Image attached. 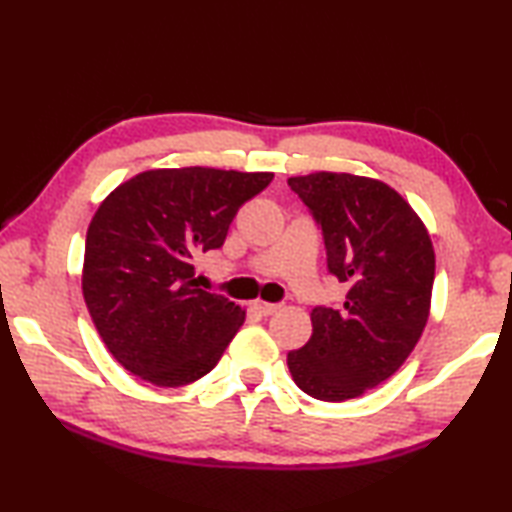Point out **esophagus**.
<instances>
[{
  "label": "esophagus",
  "mask_w": 512,
  "mask_h": 512,
  "mask_svg": "<svg viewBox=\"0 0 512 512\" xmlns=\"http://www.w3.org/2000/svg\"><path fill=\"white\" fill-rule=\"evenodd\" d=\"M253 309H257L262 316H273L280 311V305H273V302H264V300H255Z\"/></svg>",
  "instance_id": "1"
}]
</instances>
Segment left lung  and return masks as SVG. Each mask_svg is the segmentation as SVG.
Returning <instances> with one entry per match:
<instances>
[{"label":"left lung","mask_w":512,"mask_h":512,"mask_svg":"<svg viewBox=\"0 0 512 512\" xmlns=\"http://www.w3.org/2000/svg\"><path fill=\"white\" fill-rule=\"evenodd\" d=\"M289 185L323 228L327 266L350 287L343 307L311 311V339L287 363L300 391L323 402L368 393L418 345L436 275L427 225L377 178L316 171Z\"/></svg>","instance_id":"obj_1"}]
</instances>
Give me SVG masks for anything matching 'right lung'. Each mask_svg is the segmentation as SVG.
Here are the masks:
<instances>
[{
	"label": "right lung",
	"mask_w": 512,
	"mask_h": 512,
	"mask_svg": "<svg viewBox=\"0 0 512 512\" xmlns=\"http://www.w3.org/2000/svg\"><path fill=\"white\" fill-rule=\"evenodd\" d=\"M271 180V171L149 169L103 198L81 287L103 343L135 377L176 388L219 363L246 309L198 289L194 257L221 248L239 207Z\"/></svg>",
	"instance_id": "1"
}]
</instances>
